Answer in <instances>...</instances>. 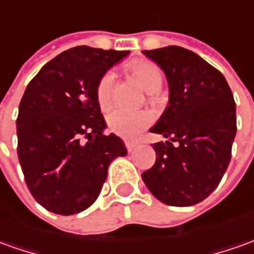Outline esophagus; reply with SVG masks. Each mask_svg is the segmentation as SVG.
I'll list each match as a JSON object with an SVG mask.
<instances>
[{"label": "esophagus", "instance_id": "obj_1", "mask_svg": "<svg viewBox=\"0 0 254 254\" xmlns=\"http://www.w3.org/2000/svg\"><path fill=\"white\" fill-rule=\"evenodd\" d=\"M125 146H127V151H133L134 147H136V146H137V143H136V141H130V140H127V141H125Z\"/></svg>", "mask_w": 254, "mask_h": 254}]
</instances>
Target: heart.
<instances>
[{
  "instance_id": "obj_1",
  "label": "heart",
  "mask_w": 254,
  "mask_h": 254,
  "mask_svg": "<svg viewBox=\"0 0 254 254\" xmlns=\"http://www.w3.org/2000/svg\"><path fill=\"white\" fill-rule=\"evenodd\" d=\"M132 73L141 84V87L147 93H157L163 86V73L161 69L154 62L140 61L132 65ZM115 72L107 70L98 80L96 87V96L101 108H108L113 101L114 86H115ZM108 127L114 133L118 136L132 139L140 133L143 129L149 127L153 122V114L147 110L140 111H129L125 108H113L108 115Z\"/></svg>"
}]
</instances>
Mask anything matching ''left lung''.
Here are the masks:
<instances>
[{
	"label": "left lung",
	"instance_id": "8db88e82",
	"mask_svg": "<svg viewBox=\"0 0 254 254\" xmlns=\"http://www.w3.org/2000/svg\"><path fill=\"white\" fill-rule=\"evenodd\" d=\"M163 69L170 101L153 133L156 163L141 174L153 196L168 206L197 204L214 192L231 161L236 105L218 69L178 46L141 51ZM172 141H178L175 146Z\"/></svg>",
	"mask_w": 254,
	"mask_h": 254
}]
</instances>
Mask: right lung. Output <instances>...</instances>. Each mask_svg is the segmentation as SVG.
I'll return each mask as SVG.
<instances>
[{"mask_svg": "<svg viewBox=\"0 0 254 254\" xmlns=\"http://www.w3.org/2000/svg\"><path fill=\"white\" fill-rule=\"evenodd\" d=\"M127 54L69 48L47 62L26 87L16 120L19 163L32 196L51 213L70 215L90 207L111 161L127 156L121 137L103 133L107 125L96 87Z\"/></svg>", "mask_w": 254, "mask_h": 254, "instance_id": "right-lung-1", "label": "right lung"}]
</instances>
